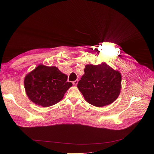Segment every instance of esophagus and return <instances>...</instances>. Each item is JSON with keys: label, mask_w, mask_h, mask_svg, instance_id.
Listing matches in <instances>:
<instances>
[{"label": "esophagus", "mask_w": 154, "mask_h": 154, "mask_svg": "<svg viewBox=\"0 0 154 154\" xmlns=\"http://www.w3.org/2000/svg\"><path fill=\"white\" fill-rule=\"evenodd\" d=\"M78 82H79V80L77 79V80H76L72 82V84H73L74 85H77V83H78Z\"/></svg>", "instance_id": "34e87169"}]
</instances>
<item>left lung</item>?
I'll return each mask as SVG.
<instances>
[{
    "label": "left lung",
    "instance_id": "1",
    "mask_svg": "<svg viewBox=\"0 0 154 154\" xmlns=\"http://www.w3.org/2000/svg\"><path fill=\"white\" fill-rule=\"evenodd\" d=\"M85 74L77 84L79 91L89 103L102 107L112 103L121 89V74L105 63L86 64Z\"/></svg>",
    "mask_w": 154,
    "mask_h": 154
}]
</instances>
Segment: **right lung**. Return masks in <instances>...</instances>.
<instances>
[{
	"instance_id": "add662e5",
	"label": "right lung",
	"mask_w": 154,
	"mask_h": 154,
	"mask_svg": "<svg viewBox=\"0 0 154 154\" xmlns=\"http://www.w3.org/2000/svg\"><path fill=\"white\" fill-rule=\"evenodd\" d=\"M68 76L55 66H39L24 79V87L29 99L42 107L54 105L60 101L72 86Z\"/></svg>"
}]
</instances>
